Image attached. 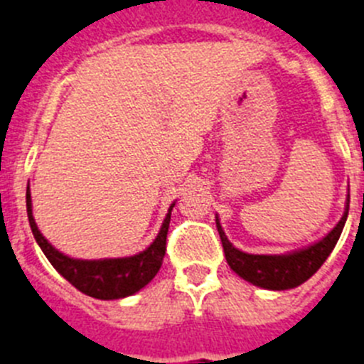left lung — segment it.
<instances>
[{
  "label": "left lung",
  "instance_id": "1",
  "mask_svg": "<svg viewBox=\"0 0 364 364\" xmlns=\"http://www.w3.org/2000/svg\"><path fill=\"white\" fill-rule=\"evenodd\" d=\"M348 204L350 197L346 200V211L343 218L323 240L311 244L304 250H299V252L286 253V255H252V253L240 252L228 240L217 217V230L220 235L224 253H226L228 264L244 281L266 288V290L297 288L323 266L324 260L336 247L337 240L343 233V228H345L346 217H348Z\"/></svg>",
  "mask_w": 364,
  "mask_h": 364
}]
</instances>
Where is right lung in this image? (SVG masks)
<instances>
[{
	"label": "right lung",
	"instance_id": "add662e5",
	"mask_svg": "<svg viewBox=\"0 0 364 364\" xmlns=\"http://www.w3.org/2000/svg\"><path fill=\"white\" fill-rule=\"evenodd\" d=\"M173 205L164 218L159 237L153 240V244L147 250L140 252L138 255L124 257V259L82 260L63 255L62 252H58L56 247L47 242V239L38 230L34 217H32L31 191L27 189L28 224H31L34 239L40 244L41 252L49 259L54 269L63 279H67L74 288H78L82 294L89 295V297L102 299V301L129 297V295L136 294L138 290H142L144 286L151 282V279L159 273L164 255H166L167 230H169Z\"/></svg>",
	"mask_w": 364,
	"mask_h": 364
}]
</instances>
